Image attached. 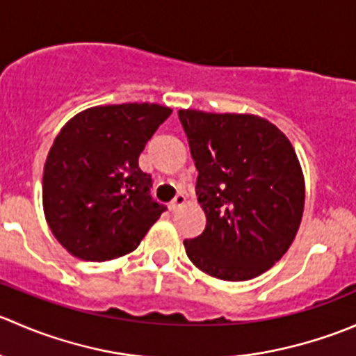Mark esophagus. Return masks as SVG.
<instances>
[{"label":"esophagus","instance_id":"obj_1","mask_svg":"<svg viewBox=\"0 0 356 356\" xmlns=\"http://www.w3.org/2000/svg\"><path fill=\"white\" fill-rule=\"evenodd\" d=\"M186 201H188V198H186V195H182V193H179V195L175 196L174 200H172V203H170V210H172V211H177L179 208L184 207Z\"/></svg>","mask_w":356,"mask_h":356}]
</instances>
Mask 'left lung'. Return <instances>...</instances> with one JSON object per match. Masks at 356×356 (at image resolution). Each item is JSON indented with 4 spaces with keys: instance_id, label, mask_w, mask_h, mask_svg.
Listing matches in <instances>:
<instances>
[{
    "instance_id": "8db88e82",
    "label": "left lung",
    "mask_w": 356,
    "mask_h": 356,
    "mask_svg": "<svg viewBox=\"0 0 356 356\" xmlns=\"http://www.w3.org/2000/svg\"><path fill=\"white\" fill-rule=\"evenodd\" d=\"M198 170L196 195L207 217L188 258L222 281L267 272L296 238L305 177L284 132L251 113L179 110Z\"/></svg>"
}]
</instances>
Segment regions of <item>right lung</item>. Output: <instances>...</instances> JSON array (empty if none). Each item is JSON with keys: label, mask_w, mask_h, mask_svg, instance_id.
<instances>
[{"label": "right lung", "mask_w": 356, "mask_h": 356, "mask_svg": "<svg viewBox=\"0 0 356 356\" xmlns=\"http://www.w3.org/2000/svg\"><path fill=\"white\" fill-rule=\"evenodd\" d=\"M172 108L122 103L82 110L53 141L42 172V208L70 254L106 261L131 253L165 211L149 196L138 158Z\"/></svg>", "instance_id": "1"}]
</instances>
